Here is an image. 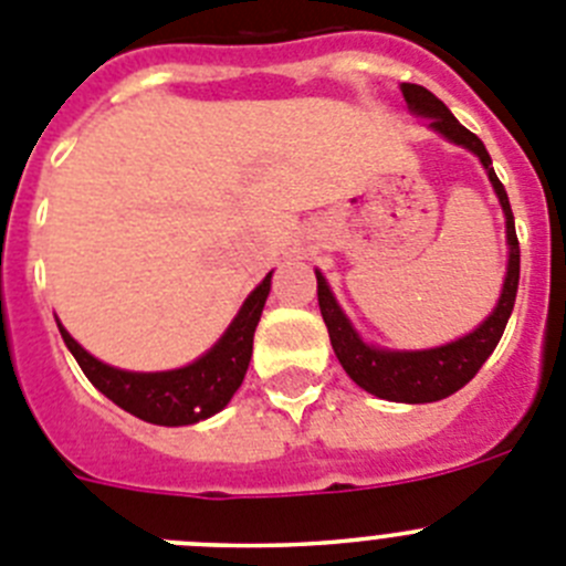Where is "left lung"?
I'll list each match as a JSON object with an SVG mask.
<instances>
[{
    "mask_svg": "<svg viewBox=\"0 0 566 566\" xmlns=\"http://www.w3.org/2000/svg\"><path fill=\"white\" fill-rule=\"evenodd\" d=\"M402 96L408 102V109L413 115H422L431 122V127L437 133H442L448 142L459 144V147L470 149L476 155L482 167L488 169V178L493 184L499 195V203L504 209V221H507V274H504L502 297H499L496 308L484 317V323H479V328H473L464 337L453 339L448 345H439V348H424V352H388V348H377V345H368L354 326L348 323V317L343 314V308L337 306L332 289H328L326 277L317 274V303L319 314L326 319L328 337H332V348L337 354L339 365L345 368V374L365 388L368 394L379 399H391V402H437V399L451 397L459 388L476 377L479 368L484 365V359L493 354V348L502 339L504 326H507L510 312H513V303H516L518 292V238H516V221H513V209H510L507 192H504L502 181L493 172V161H490L488 149L479 142L476 135L464 129L462 124L453 118V113L433 96L431 90L419 87V84H402Z\"/></svg>",
    "mask_w": 566,
    "mask_h": 566,
    "instance_id": "8db88e82",
    "label": "left lung"
}]
</instances>
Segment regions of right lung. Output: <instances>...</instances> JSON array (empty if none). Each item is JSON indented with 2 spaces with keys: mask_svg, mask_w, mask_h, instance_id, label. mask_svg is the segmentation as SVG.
I'll use <instances>...</instances> for the list:
<instances>
[{
  "mask_svg": "<svg viewBox=\"0 0 566 566\" xmlns=\"http://www.w3.org/2000/svg\"><path fill=\"white\" fill-rule=\"evenodd\" d=\"M269 289H272V272L249 294L223 337L203 357L184 368H175V371H122V368H113L84 352L82 345L64 332V326H59V332H62L70 354L82 365L84 377L118 408L144 422L167 424V428L195 424L223 411L247 377L254 328H258L260 314L266 306Z\"/></svg>",
  "mask_w": 566,
  "mask_h": 566,
  "instance_id": "1",
  "label": "right lung"
}]
</instances>
